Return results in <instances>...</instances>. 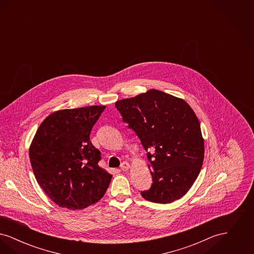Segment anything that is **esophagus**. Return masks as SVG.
I'll list each match as a JSON object with an SVG mask.
<instances>
[{
	"instance_id": "esophagus-1",
	"label": "esophagus",
	"mask_w": 254,
	"mask_h": 254,
	"mask_svg": "<svg viewBox=\"0 0 254 254\" xmlns=\"http://www.w3.org/2000/svg\"><path fill=\"white\" fill-rule=\"evenodd\" d=\"M130 169V165L127 163V162H123L121 164V167H120V169L123 170V171H127V170H128V169Z\"/></svg>"
}]
</instances>
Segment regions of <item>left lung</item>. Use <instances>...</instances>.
<instances>
[{"label":"left lung","mask_w":254,"mask_h":254,"mask_svg":"<svg viewBox=\"0 0 254 254\" xmlns=\"http://www.w3.org/2000/svg\"><path fill=\"white\" fill-rule=\"evenodd\" d=\"M147 152L152 186L145 200L169 204L182 198L197 179L205 144L193 109L181 98L157 89L115 103Z\"/></svg>","instance_id":"8db88e82"}]
</instances>
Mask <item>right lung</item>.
<instances>
[{"label": "right lung", "instance_id": "add662e5", "mask_svg": "<svg viewBox=\"0 0 254 254\" xmlns=\"http://www.w3.org/2000/svg\"><path fill=\"white\" fill-rule=\"evenodd\" d=\"M106 106L61 109L37 129L29 159L38 184L56 205L83 209L106 193L112 175L99 167L89 134Z\"/></svg>", "mask_w": 254, "mask_h": 254}]
</instances>
